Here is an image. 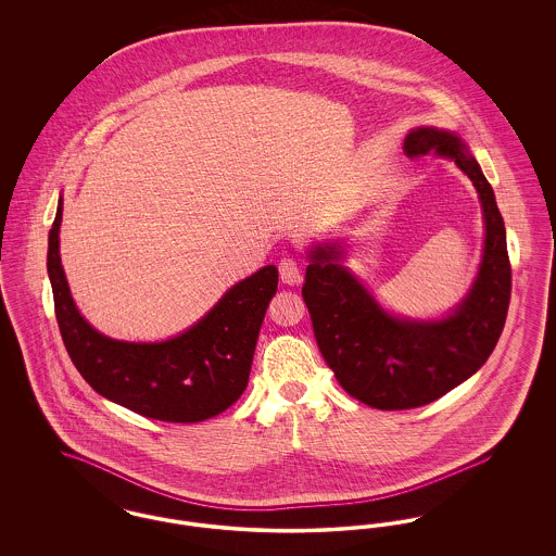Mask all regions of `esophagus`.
Wrapping results in <instances>:
<instances>
[{"mask_svg":"<svg viewBox=\"0 0 556 556\" xmlns=\"http://www.w3.org/2000/svg\"><path fill=\"white\" fill-rule=\"evenodd\" d=\"M279 277L286 286H298L302 281V275H300V265L295 258H281L279 261Z\"/></svg>","mask_w":556,"mask_h":556,"instance_id":"obj_1","label":"esophagus"}]
</instances>
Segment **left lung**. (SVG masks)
<instances>
[{"label":"left lung","instance_id":"left-lung-1","mask_svg":"<svg viewBox=\"0 0 556 556\" xmlns=\"http://www.w3.org/2000/svg\"><path fill=\"white\" fill-rule=\"evenodd\" d=\"M404 150L452 160L473 181L485 238L469 293L446 317L427 320L390 315L342 265V241L308 250L302 298L318 350L345 392L379 410L417 408L467 381L498 344L510 300L503 214L469 146L456 132L419 127Z\"/></svg>","mask_w":556,"mask_h":556}]
</instances>
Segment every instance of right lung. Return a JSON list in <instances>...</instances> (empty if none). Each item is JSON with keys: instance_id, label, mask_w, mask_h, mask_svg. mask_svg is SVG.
Wrapping results in <instances>:
<instances>
[{"instance_id": "obj_1", "label": "right lung", "mask_w": 556, "mask_h": 556, "mask_svg": "<svg viewBox=\"0 0 556 556\" xmlns=\"http://www.w3.org/2000/svg\"><path fill=\"white\" fill-rule=\"evenodd\" d=\"M62 198L50 229L48 275L55 318L83 379L110 402L168 424H198L238 400L252 369L256 340L277 266H263L225 291L184 333L164 342H123L96 331L80 315L60 261Z\"/></svg>"}]
</instances>
